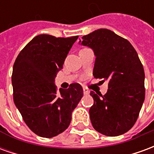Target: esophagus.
I'll return each mask as SVG.
<instances>
[{
    "mask_svg": "<svg viewBox=\"0 0 154 154\" xmlns=\"http://www.w3.org/2000/svg\"><path fill=\"white\" fill-rule=\"evenodd\" d=\"M83 92L85 95H88V94H90V91L88 90L87 88H83Z\"/></svg>",
    "mask_w": 154,
    "mask_h": 154,
    "instance_id": "1",
    "label": "esophagus"
}]
</instances>
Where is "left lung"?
<instances>
[{"instance_id": "1", "label": "left lung", "mask_w": 154, "mask_h": 154, "mask_svg": "<svg viewBox=\"0 0 154 154\" xmlns=\"http://www.w3.org/2000/svg\"><path fill=\"white\" fill-rule=\"evenodd\" d=\"M79 44L93 50L94 77L109 82L104 96L91 91L92 126L104 135L123 134L135 124L145 97V75L138 54L127 39L106 29L85 35Z\"/></svg>"}]
</instances>
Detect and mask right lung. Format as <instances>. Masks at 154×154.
Returning a JSON list of instances; mask_svg holds the SVG:
<instances>
[{"label":"right lung","mask_w":154,"mask_h":154,"mask_svg":"<svg viewBox=\"0 0 154 154\" xmlns=\"http://www.w3.org/2000/svg\"><path fill=\"white\" fill-rule=\"evenodd\" d=\"M77 38L39 35L15 59L11 77L14 102L27 126L40 137L53 138L63 132L83 96L78 83L57 91L54 82Z\"/></svg>","instance_id":"1"}]
</instances>
